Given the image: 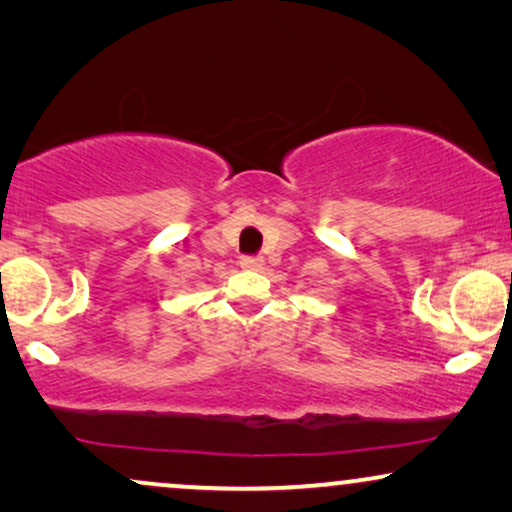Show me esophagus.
I'll return each instance as SVG.
<instances>
[{
	"instance_id": "obj_1",
	"label": "esophagus",
	"mask_w": 512,
	"mask_h": 512,
	"mask_svg": "<svg viewBox=\"0 0 512 512\" xmlns=\"http://www.w3.org/2000/svg\"><path fill=\"white\" fill-rule=\"evenodd\" d=\"M263 256H242L240 265L244 270H261L263 268Z\"/></svg>"
}]
</instances>
